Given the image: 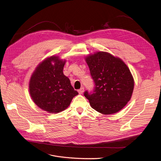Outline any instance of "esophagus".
Segmentation results:
<instances>
[{
	"mask_svg": "<svg viewBox=\"0 0 161 161\" xmlns=\"http://www.w3.org/2000/svg\"><path fill=\"white\" fill-rule=\"evenodd\" d=\"M78 93L80 94H83V92H84V88L83 87H81L80 89H79L78 91Z\"/></svg>",
	"mask_w": 161,
	"mask_h": 161,
	"instance_id": "esophagus-1",
	"label": "esophagus"
}]
</instances>
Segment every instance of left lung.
I'll use <instances>...</instances> for the list:
<instances>
[{
	"label": "left lung",
	"mask_w": 161,
	"mask_h": 161,
	"mask_svg": "<svg viewBox=\"0 0 161 161\" xmlns=\"http://www.w3.org/2000/svg\"><path fill=\"white\" fill-rule=\"evenodd\" d=\"M85 59L95 83L92 93L84 92L91 108L103 114L122 109L131 98L135 85L126 64L106 52H95Z\"/></svg>",
	"instance_id": "left-lung-1"
}]
</instances>
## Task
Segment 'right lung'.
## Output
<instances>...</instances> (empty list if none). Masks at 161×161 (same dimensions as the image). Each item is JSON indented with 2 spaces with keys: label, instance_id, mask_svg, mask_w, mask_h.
<instances>
[{
  "label": "right lung",
  "instance_id": "add662e5",
  "mask_svg": "<svg viewBox=\"0 0 161 161\" xmlns=\"http://www.w3.org/2000/svg\"><path fill=\"white\" fill-rule=\"evenodd\" d=\"M66 60L52 56L41 62L31 76L29 92L33 102L49 113L66 109L78 92L63 74Z\"/></svg>",
  "mask_w": 161,
  "mask_h": 161
}]
</instances>
